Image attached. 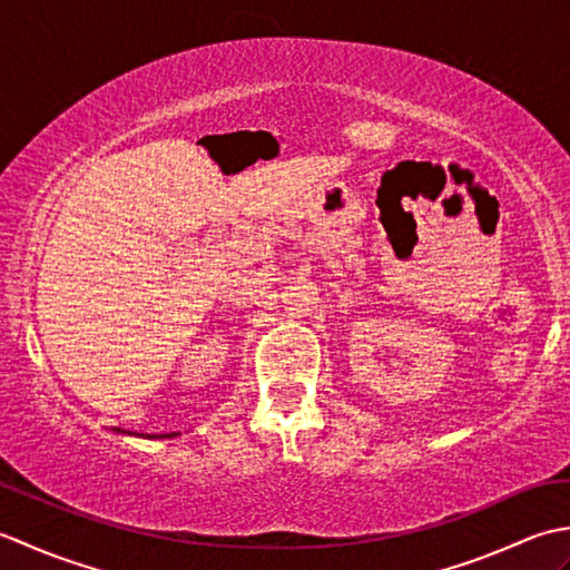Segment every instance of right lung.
Instances as JSON below:
<instances>
[{
    "label": "right lung",
    "mask_w": 570,
    "mask_h": 570,
    "mask_svg": "<svg viewBox=\"0 0 570 570\" xmlns=\"http://www.w3.org/2000/svg\"><path fill=\"white\" fill-rule=\"evenodd\" d=\"M115 433H129V431H122V429H112ZM131 435V433H129ZM135 435H139V433H135ZM174 435H178V433H154V435H144L141 433V439H174Z\"/></svg>",
    "instance_id": "right-lung-1"
}]
</instances>
